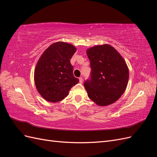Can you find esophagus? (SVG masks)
Listing matches in <instances>:
<instances>
[{"mask_svg":"<svg viewBox=\"0 0 157 157\" xmlns=\"http://www.w3.org/2000/svg\"><path fill=\"white\" fill-rule=\"evenodd\" d=\"M79 82H80V83H82V82H83L82 77H79Z\"/></svg>","mask_w":157,"mask_h":157,"instance_id":"obj_1","label":"esophagus"}]
</instances>
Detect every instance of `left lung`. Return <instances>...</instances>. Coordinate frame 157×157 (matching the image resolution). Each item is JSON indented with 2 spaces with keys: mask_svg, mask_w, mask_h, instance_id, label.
Returning a JSON list of instances; mask_svg holds the SVG:
<instances>
[{
  "mask_svg": "<svg viewBox=\"0 0 157 157\" xmlns=\"http://www.w3.org/2000/svg\"><path fill=\"white\" fill-rule=\"evenodd\" d=\"M91 72L84 81L88 98L99 106L115 102L124 92L129 71L120 54L109 44L92 47L86 51Z\"/></svg>",
  "mask_w": 157,
  "mask_h": 157,
  "instance_id": "obj_1",
  "label": "left lung"
}]
</instances>
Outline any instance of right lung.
Segmentation results:
<instances>
[{
    "label": "right lung",
    "mask_w": 157,
    "mask_h": 157,
    "mask_svg": "<svg viewBox=\"0 0 157 157\" xmlns=\"http://www.w3.org/2000/svg\"><path fill=\"white\" fill-rule=\"evenodd\" d=\"M75 47L63 42L50 45L38 61L35 70V82L38 92L46 100L58 102L68 95L78 82L73 75L70 59Z\"/></svg>",
    "instance_id": "add662e5"
}]
</instances>
